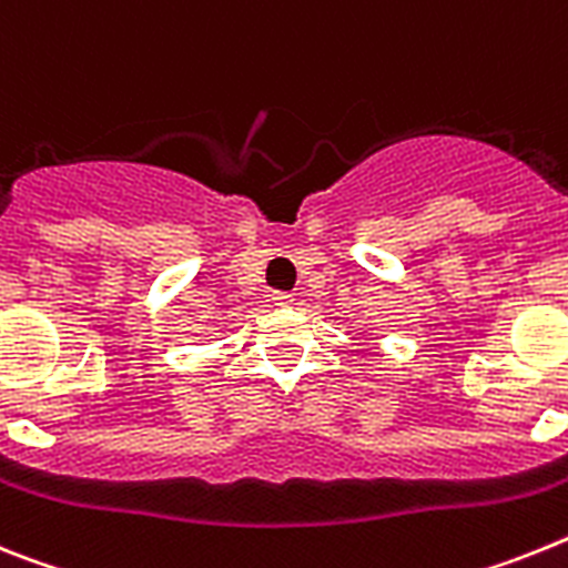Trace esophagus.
I'll use <instances>...</instances> for the list:
<instances>
[{"mask_svg":"<svg viewBox=\"0 0 568 568\" xmlns=\"http://www.w3.org/2000/svg\"><path fill=\"white\" fill-rule=\"evenodd\" d=\"M274 303L291 305V303H294V294H288V291H277V294H274Z\"/></svg>","mask_w":568,"mask_h":568,"instance_id":"obj_1","label":"esophagus"}]
</instances>
